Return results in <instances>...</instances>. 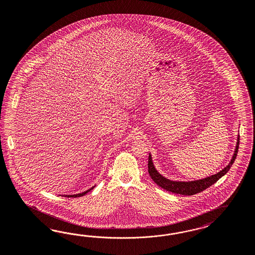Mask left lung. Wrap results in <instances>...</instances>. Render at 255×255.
Listing matches in <instances>:
<instances>
[{"mask_svg":"<svg viewBox=\"0 0 255 255\" xmlns=\"http://www.w3.org/2000/svg\"><path fill=\"white\" fill-rule=\"evenodd\" d=\"M239 147H240V135H239L238 142H237V147H236L235 153L233 155V158H232L231 162H229V164L215 175H212L210 177L203 178V179L194 180V181H188V182L169 180V179L162 177V175H160L157 172V170L155 169L154 165L152 163V160H151V155L150 154L148 156V162H147L148 174L157 185L160 186L161 188L168 191V192L178 193V194H183V195H193L195 193L203 192L204 190L209 188V186L216 183L220 178L224 176L230 170L232 164L235 162L236 157L238 155Z\"/></svg>","mask_w":255,"mask_h":255,"instance_id":"left-lung-1","label":"left lung"}]
</instances>
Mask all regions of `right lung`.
I'll return each instance as SVG.
<instances>
[{"instance_id": "1", "label": "right lung", "mask_w": 255, "mask_h": 255, "mask_svg": "<svg viewBox=\"0 0 255 255\" xmlns=\"http://www.w3.org/2000/svg\"><path fill=\"white\" fill-rule=\"evenodd\" d=\"M93 188H91L90 190H88V191H86L84 193H78V194H74V195H64V196H66V197H79V196H83V195H85L86 193H89L90 191H92L93 190Z\"/></svg>"}]
</instances>
